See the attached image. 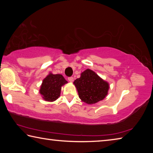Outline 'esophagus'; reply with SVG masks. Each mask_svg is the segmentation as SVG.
I'll return each instance as SVG.
<instances>
[{"mask_svg":"<svg viewBox=\"0 0 153 153\" xmlns=\"http://www.w3.org/2000/svg\"><path fill=\"white\" fill-rule=\"evenodd\" d=\"M68 80H69V82H74V77H68Z\"/></svg>","mask_w":153,"mask_h":153,"instance_id":"1","label":"esophagus"}]
</instances>
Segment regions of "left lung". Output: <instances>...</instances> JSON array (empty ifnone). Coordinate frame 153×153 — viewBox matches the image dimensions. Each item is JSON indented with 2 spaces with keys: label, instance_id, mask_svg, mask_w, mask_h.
Returning a JSON list of instances; mask_svg holds the SVG:
<instances>
[{
  "label": "left lung",
  "instance_id": "left-lung-1",
  "mask_svg": "<svg viewBox=\"0 0 153 153\" xmlns=\"http://www.w3.org/2000/svg\"><path fill=\"white\" fill-rule=\"evenodd\" d=\"M74 84L79 98L87 104H94L104 99L109 88L107 82L89 69L82 72L79 78L75 80Z\"/></svg>",
  "mask_w": 153,
  "mask_h": 153
}]
</instances>
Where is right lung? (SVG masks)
Segmentation results:
<instances>
[{"label":"right lung","mask_w":153,"mask_h":153,"mask_svg":"<svg viewBox=\"0 0 153 153\" xmlns=\"http://www.w3.org/2000/svg\"><path fill=\"white\" fill-rule=\"evenodd\" d=\"M66 83L62 75L50 74L44 79L40 92L46 101H55L60 96L61 86Z\"/></svg>","instance_id":"1"}]
</instances>
